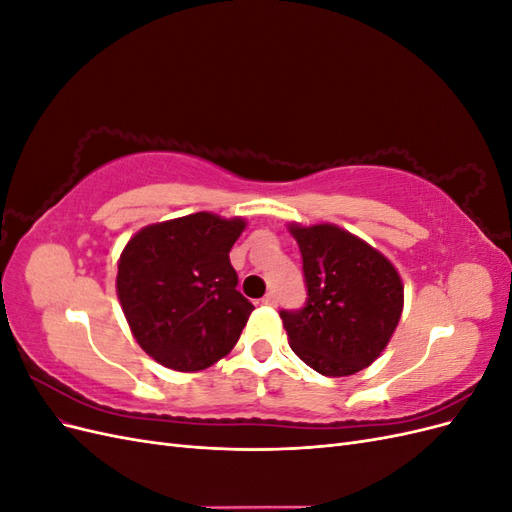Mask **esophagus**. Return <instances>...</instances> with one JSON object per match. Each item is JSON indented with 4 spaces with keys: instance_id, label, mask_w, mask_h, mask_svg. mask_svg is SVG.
<instances>
[{
    "instance_id": "esophagus-1",
    "label": "esophagus",
    "mask_w": 512,
    "mask_h": 512,
    "mask_svg": "<svg viewBox=\"0 0 512 512\" xmlns=\"http://www.w3.org/2000/svg\"><path fill=\"white\" fill-rule=\"evenodd\" d=\"M260 303H262V305H277V294H275V292H267L265 297L260 299Z\"/></svg>"
}]
</instances>
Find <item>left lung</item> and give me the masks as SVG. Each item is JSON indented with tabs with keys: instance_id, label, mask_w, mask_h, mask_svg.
<instances>
[{
	"instance_id": "8db88e82",
	"label": "left lung",
	"mask_w": 512,
	"mask_h": 512,
	"mask_svg": "<svg viewBox=\"0 0 512 512\" xmlns=\"http://www.w3.org/2000/svg\"><path fill=\"white\" fill-rule=\"evenodd\" d=\"M307 299L282 309L290 348L322 376H352L389 344L404 307L399 273L374 247L333 224L290 226Z\"/></svg>"
}]
</instances>
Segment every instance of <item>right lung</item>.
I'll return each mask as SVG.
<instances>
[{
	"mask_svg": "<svg viewBox=\"0 0 512 512\" xmlns=\"http://www.w3.org/2000/svg\"><path fill=\"white\" fill-rule=\"evenodd\" d=\"M243 228L239 218L203 211L147 226L128 241L117 294L138 346L160 365L198 371L235 348L254 309L228 258Z\"/></svg>",
	"mask_w": 512,
	"mask_h": 512,
	"instance_id": "add662e5",
	"label": "right lung"
}]
</instances>
